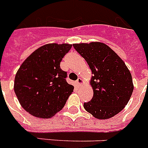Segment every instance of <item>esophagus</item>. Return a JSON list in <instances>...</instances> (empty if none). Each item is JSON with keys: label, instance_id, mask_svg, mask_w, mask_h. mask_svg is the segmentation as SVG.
<instances>
[{"label": "esophagus", "instance_id": "34e87169", "mask_svg": "<svg viewBox=\"0 0 148 148\" xmlns=\"http://www.w3.org/2000/svg\"><path fill=\"white\" fill-rule=\"evenodd\" d=\"M76 84L77 86H80V85H82L83 84H84V80H83L82 78H78L77 80L76 81Z\"/></svg>", "mask_w": 148, "mask_h": 148}]
</instances>
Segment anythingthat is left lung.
<instances>
[{
  "label": "left lung",
  "mask_w": 148,
  "mask_h": 148,
  "mask_svg": "<svg viewBox=\"0 0 148 148\" xmlns=\"http://www.w3.org/2000/svg\"><path fill=\"white\" fill-rule=\"evenodd\" d=\"M92 72L93 97L84 103L85 110L98 119H107L122 111L132 94L130 71L121 58L107 45L99 42L73 44Z\"/></svg>",
  "instance_id": "left-lung-1"
}]
</instances>
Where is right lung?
<instances>
[{
    "mask_svg": "<svg viewBox=\"0 0 148 148\" xmlns=\"http://www.w3.org/2000/svg\"><path fill=\"white\" fill-rule=\"evenodd\" d=\"M72 45L49 43L39 47L18 69L14 92L27 112L49 119L62 110L74 90L66 81L67 73L60 68L64 56Z\"/></svg>",
    "mask_w": 148,
    "mask_h": 148,
    "instance_id": "add662e5",
    "label": "right lung"
}]
</instances>
